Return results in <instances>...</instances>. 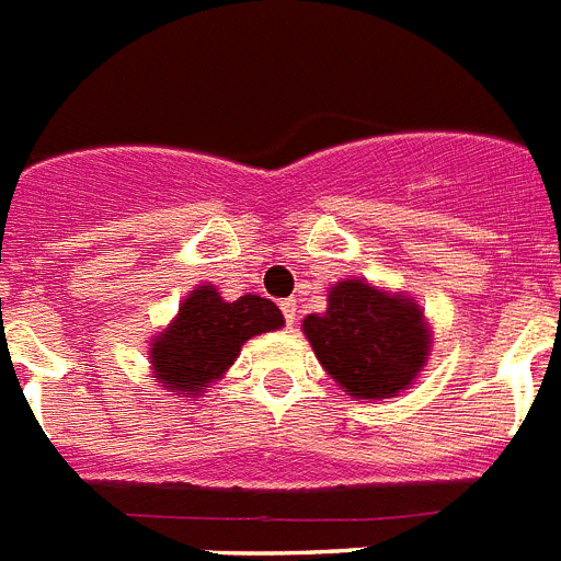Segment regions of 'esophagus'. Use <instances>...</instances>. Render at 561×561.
Instances as JSON below:
<instances>
[{
  "label": "esophagus",
  "instance_id": "esophagus-1",
  "mask_svg": "<svg viewBox=\"0 0 561 561\" xmlns=\"http://www.w3.org/2000/svg\"><path fill=\"white\" fill-rule=\"evenodd\" d=\"M280 312H284V318H286V327H295V320H298L295 300H280Z\"/></svg>",
  "mask_w": 561,
  "mask_h": 561
}]
</instances>
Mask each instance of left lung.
<instances>
[{
  "mask_svg": "<svg viewBox=\"0 0 561 561\" xmlns=\"http://www.w3.org/2000/svg\"><path fill=\"white\" fill-rule=\"evenodd\" d=\"M304 334L320 366L357 400H386L417 380L431 329L417 304L366 280H340L323 314H306Z\"/></svg>",
  "mask_w": 561,
  "mask_h": 561,
  "instance_id": "obj_1",
  "label": "left lung"
}]
</instances>
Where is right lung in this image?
<instances>
[{
	"label": "right lung",
	"instance_id": "right-lung-1",
	"mask_svg": "<svg viewBox=\"0 0 561 561\" xmlns=\"http://www.w3.org/2000/svg\"><path fill=\"white\" fill-rule=\"evenodd\" d=\"M284 327V314L261 295L224 300L215 286H195L179 318L150 343L152 375L164 389L195 394L227 375L249 337Z\"/></svg>",
	"mask_w": 561,
	"mask_h": 561
}]
</instances>
